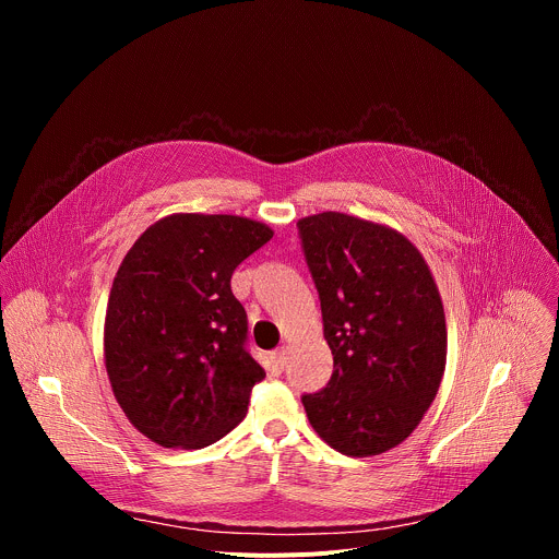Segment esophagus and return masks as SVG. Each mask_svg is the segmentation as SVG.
I'll use <instances>...</instances> for the list:
<instances>
[{"mask_svg": "<svg viewBox=\"0 0 559 559\" xmlns=\"http://www.w3.org/2000/svg\"><path fill=\"white\" fill-rule=\"evenodd\" d=\"M285 365H287L285 347H281V349H276V352L270 354V371H272L274 376H281L283 369H285Z\"/></svg>", "mask_w": 559, "mask_h": 559, "instance_id": "34e87169", "label": "esophagus"}]
</instances>
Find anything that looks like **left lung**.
Here are the masks:
<instances>
[{"label": "left lung", "mask_w": 559, "mask_h": 559, "mask_svg": "<svg viewBox=\"0 0 559 559\" xmlns=\"http://www.w3.org/2000/svg\"><path fill=\"white\" fill-rule=\"evenodd\" d=\"M334 356L328 386L302 395L313 431L352 457L407 440L440 389L444 307L420 250L397 229L343 212L298 221Z\"/></svg>", "instance_id": "left-lung-1"}]
</instances>
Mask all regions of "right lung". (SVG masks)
I'll list each match as a JSON object with an SVG mask.
<instances>
[{"label": "right lung", "instance_id": "add662e5", "mask_svg": "<svg viewBox=\"0 0 559 559\" xmlns=\"http://www.w3.org/2000/svg\"><path fill=\"white\" fill-rule=\"evenodd\" d=\"M274 236L236 214L179 212L152 223L112 281L104 358L130 425L166 449H203L246 418L265 378L248 354L231 272Z\"/></svg>", "mask_w": 559, "mask_h": 559}]
</instances>
